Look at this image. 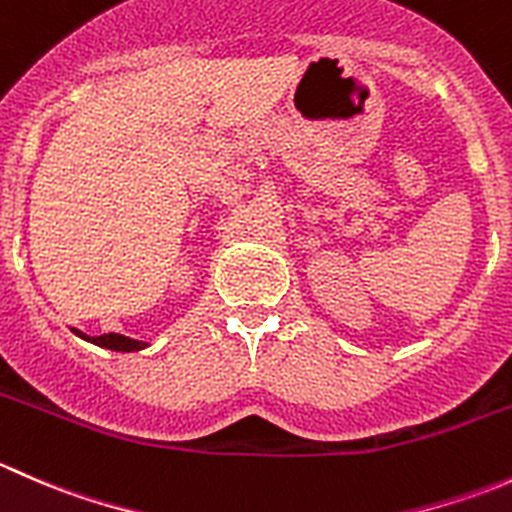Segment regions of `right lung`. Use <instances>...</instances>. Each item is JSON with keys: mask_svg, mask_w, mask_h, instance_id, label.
<instances>
[{"mask_svg": "<svg viewBox=\"0 0 512 512\" xmlns=\"http://www.w3.org/2000/svg\"><path fill=\"white\" fill-rule=\"evenodd\" d=\"M74 332L79 334L81 339H86V342L98 344V347L113 349V352H138V349H146L148 347V344L138 342V339L123 337V334H101V337H86V334H81L79 329H74Z\"/></svg>", "mask_w": 512, "mask_h": 512, "instance_id": "obj_1", "label": "right lung"}]
</instances>
